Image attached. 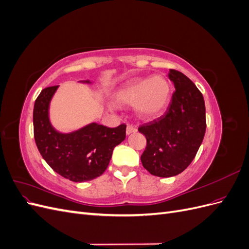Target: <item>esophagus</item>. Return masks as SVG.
<instances>
[{
	"label": "esophagus",
	"mask_w": 249,
	"mask_h": 249,
	"mask_svg": "<svg viewBox=\"0 0 249 249\" xmlns=\"http://www.w3.org/2000/svg\"><path fill=\"white\" fill-rule=\"evenodd\" d=\"M137 132V129L133 125H127L126 126V135H130L132 133H136Z\"/></svg>",
	"instance_id": "34e87169"
}]
</instances>
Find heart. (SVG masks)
Returning a JSON list of instances; mask_svg holds the SVG:
<instances>
[{
    "instance_id": "1",
    "label": "heart",
    "mask_w": 249,
    "mask_h": 249,
    "mask_svg": "<svg viewBox=\"0 0 249 249\" xmlns=\"http://www.w3.org/2000/svg\"><path fill=\"white\" fill-rule=\"evenodd\" d=\"M170 84L162 76L141 78L132 81L114 93V100L122 105H134L141 118H155L167 108L170 101Z\"/></svg>"
}]
</instances>
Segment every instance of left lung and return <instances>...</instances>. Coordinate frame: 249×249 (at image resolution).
<instances>
[{"mask_svg":"<svg viewBox=\"0 0 249 249\" xmlns=\"http://www.w3.org/2000/svg\"><path fill=\"white\" fill-rule=\"evenodd\" d=\"M168 78L176 91L167 111L138 129L147 141L141 156L143 167L160 178L178 176L189 166L207 126L205 100L194 83L175 70H169Z\"/></svg>","mask_w":249,"mask_h":249,"instance_id":"obj_1","label":"left lung"}]
</instances>
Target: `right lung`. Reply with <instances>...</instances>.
I'll list each match as a JSON object with an SVG mask.
<instances>
[{
	"mask_svg": "<svg viewBox=\"0 0 249 249\" xmlns=\"http://www.w3.org/2000/svg\"><path fill=\"white\" fill-rule=\"evenodd\" d=\"M92 84L89 80L79 81ZM59 86L44 88L33 110L34 138L37 148L50 167L76 183L102 176L108 167L113 149L125 139V124L108 127L90 123L71 133L56 130L50 118V106Z\"/></svg>",
	"mask_w": 249,
	"mask_h": 249,
	"instance_id": "obj_1",
	"label": "right lung"
}]
</instances>
